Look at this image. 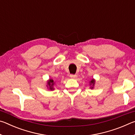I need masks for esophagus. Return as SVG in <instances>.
<instances>
[{
	"mask_svg": "<svg viewBox=\"0 0 135 135\" xmlns=\"http://www.w3.org/2000/svg\"><path fill=\"white\" fill-rule=\"evenodd\" d=\"M77 77V76L76 74H71L70 75V77H71V78H73V79H76Z\"/></svg>",
	"mask_w": 135,
	"mask_h": 135,
	"instance_id": "1",
	"label": "esophagus"
}]
</instances>
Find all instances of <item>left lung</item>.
<instances>
[{
    "label": "left lung",
    "mask_w": 135,
    "mask_h": 135,
    "mask_svg": "<svg viewBox=\"0 0 135 135\" xmlns=\"http://www.w3.org/2000/svg\"><path fill=\"white\" fill-rule=\"evenodd\" d=\"M90 85H91V84H92V86H94V84H95V80H93V79H92V80H91L90 81ZM93 88V87H92V88Z\"/></svg>",
    "instance_id": "8db88e82"
}]
</instances>
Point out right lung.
<instances>
[{"label":"right lung","instance_id":"obj_1","mask_svg":"<svg viewBox=\"0 0 135 135\" xmlns=\"http://www.w3.org/2000/svg\"><path fill=\"white\" fill-rule=\"evenodd\" d=\"M47 84H48V87L49 88V89L51 90H54V88L53 86L54 84V80L52 79H50L47 82Z\"/></svg>","mask_w":135,"mask_h":135}]
</instances>
